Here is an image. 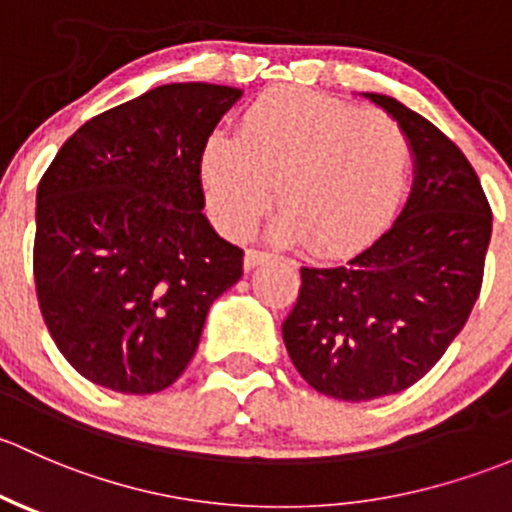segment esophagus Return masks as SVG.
Returning a JSON list of instances; mask_svg holds the SVG:
<instances>
[{"label":"esophagus","instance_id":"34e87169","mask_svg":"<svg viewBox=\"0 0 512 512\" xmlns=\"http://www.w3.org/2000/svg\"><path fill=\"white\" fill-rule=\"evenodd\" d=\"M271 258H273L271 251L249 249V251H246V256H244V263H246V268H256V266H261V263L271 261Z\"/></svg>","mask_w":512,"mask_h":512}]
</instances>
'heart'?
Instances as JSON below:
<instances>
[{
    "mask_svg": "<svg viewBox=\"0 0 512 512\" xmlns=\"http://www.w3.org/2000/svg\"><path fill=\"white\" fill-rule=\"evenodd\" d=\"M412 172V142L382 110L298 86L268 88L244 108L239 135H209L199 177L214 219L244 236L271 204L278 231L318 251L365 241L399 207Z\"/></svg>",
    "mask_w": 512,
    "mask_h": 512,
    "instance_id": "heart-1",
    "label": "heart"
}]
</instances>
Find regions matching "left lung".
Returning a JSON list of instances; mask_svg holds the SVG:
<instances>
[{
  "label": "left lung",
  "mask_w": 512,
  "mask_h": 512,
  "mask_svg": "<svg viewBox=\"0 0 512 512\" xmlns=\"http://www.w3.org/2000/svg\"><path fill=\"white\" fill-rule=\"evenodd\" d=\"M412 142L407 207L350 261L300 268L283 342L325 397L367 402L419 382L461 333L483 286L493 214L476 170L436 125L399 100L365 93Z\"/></svg>",
  "instance_id": "left-lung-1"
}]
</instances>
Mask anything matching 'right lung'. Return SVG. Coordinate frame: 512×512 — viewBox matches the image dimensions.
Returning a JSON list of instances; mask_svg holds the SVG:
<instances>
[{
  "label": "right lung",
  "mask_w": 512,
  "mask_h": 512,
  "mask_svg": "<svg viewBox=\"0 0 512 512\" xmlns=\"http://www.w3.org/2000/svg\"><path fill=\"white\" fill-rule=\"evenodd\" d=\"M241 91L167 83L88 120L36 192L34 283L61 355L93 384L152 394L187 370L209 305L244 273L212 229L199 150Z\"/></svg>",
  "instance_id": "right-lung-1"
}]
</instances>
